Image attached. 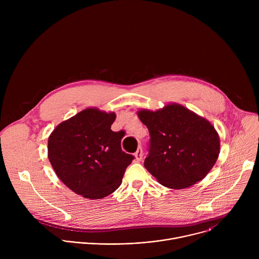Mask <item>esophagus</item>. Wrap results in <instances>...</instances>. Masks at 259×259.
<instances>
[{
    "mask_svg": "<svg viewBox=\"0 0 259 259\" xmlns=\"http://www.w3.org/2000/svg\"><path fill=\"white\" fill-rule=\"evenodd\" d=\"M134 156H135V159H136V161H141L142 160V157H143V151H142V147L141 146H138V149L136 150V152H135V154H134Z\"/></svg>",
    "mask_w": 259,
    "mask_h": 259,
    "instance_id": "esophagus-1",
    "label": "esophagus"
}]
</instances>
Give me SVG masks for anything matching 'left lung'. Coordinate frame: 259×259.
<instances>
[{
  "instance_id": "obj_1",
  "label": "left lung",
  "mask_w": 259,
  "mask_h": 259,
  "mask_svg": "<svg viewBox=\"0 0 259 259\" xmlns=\"http://www.w3.org/2000/svg\"><path fill=\"white\" fill-rule=\"evenodd\" d=\"M137 116L151 135L144 167L162 186L187 189L211 171L220 138L207 119L175 102L157 110L139 109Z\"/></svg>"
}]
</instances>
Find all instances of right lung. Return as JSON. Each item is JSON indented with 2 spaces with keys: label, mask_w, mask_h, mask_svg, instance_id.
Instances as JSON below:
<instances>
[{
  "label": "right lung",
  "mask_w": 259,
  "mask_h": 259,
  "mask_svg": "<svg viewBox=\"0 0 259 259\" xmlns=\"http://www.w3.org/2000/svg\"><path fill=\"white\" fill-rule=\"evenodd\" d=\"M115 120V113L87 107L58 124L48 138V159L56 175L86 199L114 193L134 159L121 149L124 132L110 129Z\"/></svg>",
  "instance_id": "right-lung-1"
}]
</instances>
